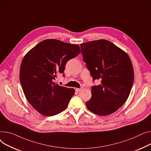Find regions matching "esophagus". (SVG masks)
Listing matches in <instances>:
<instances>
[{
    "instance_id": "esophagus-1",
    "label": "esophagus",
    "mask_w": 151,
    "mask_h": 151,
    "mask_svg": "<svg viewBox=\"0 0 151 151\" xmlns=\"http://www.w3.org/2000/svg\"><path fill=\"white\" fill-rule=\"evenodd\" d=\"M82 87H81V88H76V91H77V92H79V91H81L82 90Z\"/></svg>"
}]
</instances>
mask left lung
Instances as JSON below:
<instances>
[{"label":"left lung","mask_w":151,"mask_h":151,"mask_svg":"<svg viewBox=\"0 0 151 151\" xmlns=\"http://www.w3.org/2000/svg\"><path fill=\"white\" fill-rule=\"evenodd\" d=\"M81 47L93 81H101L92 86L86 106L96 114L107 116L118 110L130 94L134 80L132 61L126 52L105 40L82 43Z\"/></svg>","instance_id":"obj_1"}]
</instances>
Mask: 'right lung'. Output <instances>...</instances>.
<instances>
[{"mask_svg": "<svg viewBox=\"0 0 151 151\" xmlns=\"http://www.w3.org/2000/svg\"><path fill=\"white\" fill-rule=\"evenodd\" d=\"M80 53L77 44L50 39L40 42L24 56L20 82L27 100L40 113L51 116L67 108L75 90L54 81L57 74L64 73L67 61Z\"/></svg>", "mask_w": 151, "mask_h": 151, "instance_id": "1", "label": "right lung"}]
</instances>
